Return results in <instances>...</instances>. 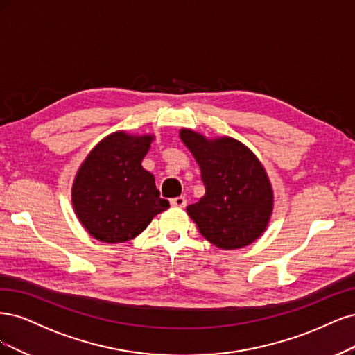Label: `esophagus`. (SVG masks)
Wrapping results in <instances>:
<instances>
[{
	"mask_svg": "<svg viewBox=\"0 0 355 355\" xmlns=\"http://www.w3.org/2000/svg\"><path fill=\"white\" fill-rule=\"evenodd\" d=\"M169 202H171V205H173V207H175V208H184L186 205H187V200H186L184 196L174 198V199H171Z\"/></svg>",
	"mask_w": 355,
	"mask_h": 355,
	"instance_id": "34e87169",
	"label": "esophagus"
}]
</instances>
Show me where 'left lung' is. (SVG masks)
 <instances>
[{
    "mask_svg": "<svg viewBox=\"0 0 355 355\" xmlns=\"http://www.w3.org/2000/svg\"><path fill=\"white\" fill-rule=\"evenodd\" d=\"M180 139L196 159L203 198L187 214L200 234L220 249L248 246L266 232L272 187L258 157L232 137H207L182 128Z\"/></svg>",
    "mask_w": 355,
    "mask_h": 355,
    "instance_id": "8db88e82",
    "label": "left lung"
}]
</instances>
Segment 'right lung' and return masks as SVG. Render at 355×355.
I'll list each match as a JSON object with an SVG mask.
<instances>
[{"mask_svg": "<svg viewBox=\"0 0 355 355\" xmlns=\"http://www.w3.org/2000/svg\"><path fill=\"white\" fill-rule=\"evenodd\" d=\"M153 139L113 132L79 166L72 205L79 223L100 242H127L169 208V202L159 196L153 174L141 166Z\"/></svg>", "mask_w": 355, "mask_h": 355, "instance_id": "1", "label": "right lung"}]
</instances>
